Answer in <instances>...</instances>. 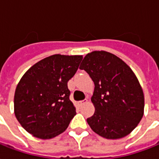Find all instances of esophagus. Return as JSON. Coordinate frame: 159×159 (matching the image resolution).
Instances as JSON below:
<instances>
[{"instance_id":"1","label":"esophagus","mask_w":159,"mask_h":159,"mask_svg":"<svg viewBox=\"0 0 159 159\" xmlns=\"http://www.w3.org/2000/svg\"><path fill=\"white\" fill-rule=\"evenodd\" d=\"M87 102H88V98H85V99H83V100H81V101H79V102H78V105H80V106H82V105H83V104H84V103H87Z\"/></svg>"}]
</instances>
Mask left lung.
<instances>
[{
	"instance_id": "8db88e82",
	"label": "left lung",
	"mask_w": 159,
	"mask_h": 159,
	"mask_svg": "<svg viewBox=\"0 0 159 159\" xmlns=\"http://www.w3.org/2000/svg\"><path fill=\"white\" fill-rule=\"evenodd\" d=\"M94 83L91 98L95 112L87 121L95 133L107 139L127 136L144 113V94L132 70L107 51H93L80 66Z\"/></svg>"
}]
</instances>
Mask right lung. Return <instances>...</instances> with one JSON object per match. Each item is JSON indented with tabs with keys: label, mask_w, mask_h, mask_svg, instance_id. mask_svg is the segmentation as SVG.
Here are the masks:
<instances>
[{
	"label": "right lung",
	"mask_w": 159,
	"mask_h": 159,
	"mask_svg": "<svg viewBox=\"0 0 159 159\" xmlns=\"http://www.w3.org/2000/svg\"><path fill=\"white\" fill-rule=\"evenodd\" d=\"M82 60L83 56L53 55L37 62L22 76L14 95V113L29 133L50 139L66 130L76 116L67 83Z\"/></svg>",
	"instance_id": "1"
}]
</instances>
